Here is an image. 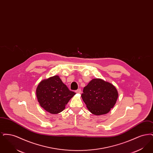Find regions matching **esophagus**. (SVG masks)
Instances as JSON below:
<instances>
[{
  "label": "esophagus",
  "instance_id": "esophagus-1",
  "mask_svg": "<svg viewBox=\"0 0 153 153\" xmlns=\"http://www.w3.org/2000/svg\"><path fill=\"white\" fill-rule=\"evenodd\" d=\"M76 92L77 94H81V90L80 89H78L76 91Z\"/></svg>",
  "mask_w": 153,
  "mask_h": 153
}]
</instances>
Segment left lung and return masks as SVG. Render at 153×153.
<instances>
[{
	"instance_id": "8db88e82",
	"label": "left lung",
	"mask_w": 153,
	"mask_h": 153,
	"mask_svg": "<svg viewBox=\"0 0 153 153\" xmlns=\"http://www.w3.org/2000/svg\"><path fill=\"white\" fill-rule=\"evenodd\" d=\"M118 96L112 84L101 79H94L84 88L81 97L89 112L99 116L109 112L115 105Z\"/></svg>"
}]
</instances>
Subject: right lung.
<instances>
[{"instance_id": "right-lung-1", "label": "right lung", "mask_w": 153, "mask_h": 153, "mask_svg": "<svg viewBox=\"0 0 153 153\" xmlns=\"http://www.w3.org/2000/svg\"><path fill=\"white\" fill-rule=\"evenodd\" d=\"M75 95L76 93L71 91L57 75L42 80L36 89V97L39 105L51 114L62 112Z\"/></svg>"}]
</instances>
